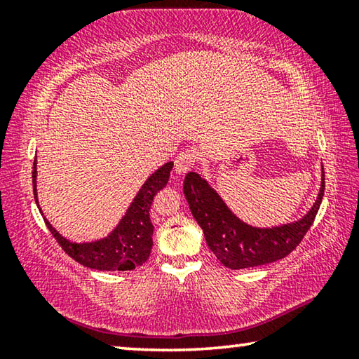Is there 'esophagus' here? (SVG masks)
<instances>
[{
  "mask_svg": "<svg viewBox=\"0 0 359 359\" xmlns=\"http://www.w3.org/2000/svg\"><path fill=\"white\" fill-rule=\"evenodd\" d=\"M198 160V155L194 150H182L180 154L175 158V171L179 174H184L194 166V163Z\"/></svg>",
  "mask_w": 359,
  "mask_h": 359,
  "instance_id": "obj_1",
  "label": "esophagus"
}]
</instances>
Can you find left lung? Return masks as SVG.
Instances as JSON below:
<instances>
[{
    "label": "left lung",
    "instance_id": "1",
    "mask_svg": "<svg viewBox=\"0 0 359 359\" xmlns=\"http://www.w3.org/2000/svg\"><path fill=\"white\" fill-rule=\"evenodd\" d=\"M321 175L320 193L312 209L299 220L272 228H257L242 222L198 172L185 175L184 194L217 259L229 269H245L274 263L299 245L312 226L323 199L325 174Z\"/></svg>",
    "mask_w": 359,
    "mask_h": 359
}]
</instances>
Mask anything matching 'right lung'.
<instances>
[{"label":"right lung","mask_w":359,"mask_h":359,"mask_svg":"<svg viewBox=\"0 0 359 359\" xmlns=\"http://www.w3.org/2000/svg\"><path fill=\"white\" fill-rule=\"evenodd\" d=\"M36 161L38 160L34 158L33 193L34 201L39 208L38 190H36V177H38V171H36L38 163ZM172 166V161L165 163L144 182L130 208L126 209L125 215L106 238L93 242H81V244L71 242L63 238L44 217L47 228L50 229L52 236L62 245L63 250L82 266L98 271H133L135 267L142 266L150 257L151 245H154V241H151L154 224L150 222L151 201H154L155 194L166 187Z\"/></svg>","instance_id":"obj_1"}]
</instances>
